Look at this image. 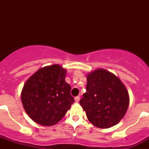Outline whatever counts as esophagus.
Returning a JSON list of instances; mask_svg holds the SVG:
<instances>
[{
	"label": "esophagus",
	"mask_w": 149,
	"mask_h": 149,
	"mask_svg": "<svg viewBox=\"0 0 149 149\" xmlns=\"http://www.w3.org/2000/svg\"><path fill=\"white\" fill-rule=\"evenodd\" d=\"M74 101H75V102H79V101H80V97L79 96H77V97H75L74 98Z\"/></svg>",
	"instance_id": "1"
}]
</instances>
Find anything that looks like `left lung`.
I'll use <instances>...</instances> for the list:
<instances>
[{
    "mask_svg": "<svg viewBox=\"0 0 149 149\" xmlns=\"http://www.w3.org/2000/svg\"><path fill=\"white\" fill-rule=\"evenodd\" d=\"M86 92L80 104L95 127L109 128L119 123L129 106L128 92L112 72L97 68L86 75Z\"/></svg>",
    "mask_w": 149,
    "mask_h": 149,
    "instance_id": "left-lung-1",
    "label": "left lung"
}]
</instances>
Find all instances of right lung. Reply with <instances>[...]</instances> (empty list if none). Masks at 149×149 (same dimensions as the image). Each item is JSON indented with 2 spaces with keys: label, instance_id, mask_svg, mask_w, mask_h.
Here are the masks:
<instances>
[{
  "label": "right lung",
  "instance_id": "obj_1",
  "mask_svg": "<svg viewBox=\"0 0 149 149\" xmlns=\"http://www.w3.org/2000/svg\"><path fill=\"white\" fill-rule=\"evenodd\" d=\"M66 70L58 64L40 68L30 76L21 93L24 109L36 123L52 126L63 119L74 102L65 81Z\"/></svg>",
  "mask_w": 149,
  "mask_h": 149
}]
</instances>
